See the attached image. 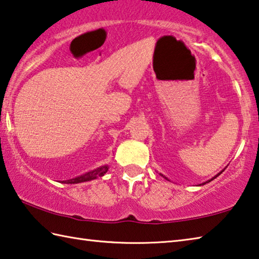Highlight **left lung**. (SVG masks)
Masks as SVG:
<instances>
[{"instance_id":"left-lung-1","label":"left lung","mask_w":259,"mask_h":259,"mask_svg":"<svg viewBox=\"0 0 259 259\" xmlns=\"http://www.w3.org/2000/svg\"><path fill=\"white\" fill-rule=\"evenodd\" d=\"M223 171H224V170H223ZM223 171H221V172H220V173H218V175H216L215 177H213V178H211V179H209V180H207V181H205V182H203V183H201V185H199V186H203V185H206V183H208V182H210L211 180H214V179H215V178H218V177H219V176L221 175V173H222ZM159 175H161V173H159ZM161 176H163V175H161ZM163 177H164V176H163ZM164 178H165V179H166V180H168V179H167L166 177H164Z\"/></svg>"}]
</instances>
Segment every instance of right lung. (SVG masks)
Instances as JSON below:
<instances>
[{"label": "right lung", "mask_w": 259, "mask_h": 259, "mask_svg": "<svg viewBox=\"0 0 259 259\" xmlns=\"http://www.w3.org/2000/svg\"><path fill=\"white\" fill-rule=\"evenodd\" d=\"M109 170V165H102L100 167L95 168V170H93L91 172H87L84 173V175H81L79 177H76L73 179H70V180H64L62 181V183H70V185H73V183H80V182H86V181H91L94 180V179H97L98 177H102L104 176L105 173Z\"/></svg>", "instance_id": "obj_1"}]
</instances>
